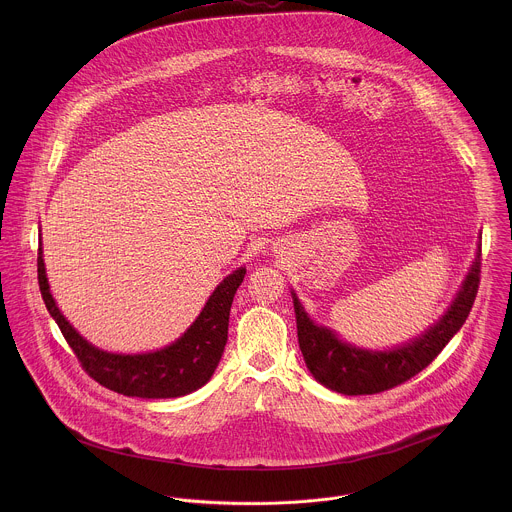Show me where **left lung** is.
<instances>
[{
	"label": "left lung",
	"instance_id": "obj_1",
	"mask_svg": "<svg viewBox=\"0 0 512 512\" xmlns=\"http://www.w3.org/2000/svg\"><path fill=\"white\" fill-rule=\"evenodd\" d=\"M479 280L481 248L477 250L475 262L471 264L461 290L438 323L418 339L390 351H366L353 347L351 343H343L331 329L313 323L292 292L297 341L303 361L317 382L335 392L361 396L390 390L430 365L449 339L461 329L473 307Z\"/></svg>",
	"mask_w": 512,
	"mask_h": 512
}]
</instances>
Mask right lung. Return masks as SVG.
<instances>
[{"mask_svg": "<svg viewBox=\"0 0 512 512\" xmlns=\"http://www.w3.org/2000/svg\"><path fill=\"white\" fill-rule=\"evenodd\" d=\"M37 272L43 301L90 378L124 396L177 398L205 386L219 366L228 339L230 305L246 268L234 270L220 282L199 317L175 343L144 355L106 353L76 333L51 295L41 246Z\"/></svg>", "mask_w": 512, "mask_h": 512, "instance_id": "right-lung-1", "label": "right lung"}]
</instances>
